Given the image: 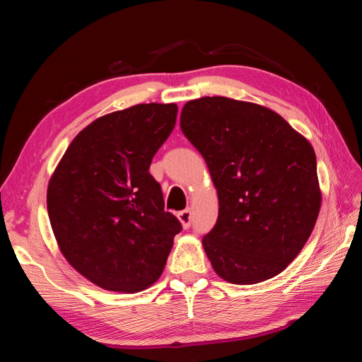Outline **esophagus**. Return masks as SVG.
<instances>
[{
    "mask_svg": "<svg viewBox=\"0 0 362 362\" xmlns=\"http://www.w3.org/2000/svg\"><path fill=\"white\" fill-rule=\"evenodd\" d=\"M178 221L181 222L182 228H189L192 223V210L187 208V210H182L178 213Z\"/></svg>",
    "mask_w": 362,
    "mask_h": 362,
    "instance_id": "esophagus-1",
    "label": "esophagus"
}]
</instances>
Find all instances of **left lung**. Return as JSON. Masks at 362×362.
<instances>
[{
  "label": "left lung",
  "instance_id": "1",
  "mask_svg": "<svg viewBox=\"0 0 362 362\" xmlns=\"http://www.w3.org/2000/svg\"><path fill=\"white\" fill-rule=\"evenodd\" d=\"M180 125L217 190V222L202 238L214 272L238 286L279 275L320 211L311 144L270 108L225 96L189 101Z\"/></svg>",
  "mask_w": 362,
  "mask_h": 362
}]
</instances>
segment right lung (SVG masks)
<instances>
[{
    "instance_id": "add662e5",
    "label": "right lung",
    "mask_w": 362,
    "mask_h": 362,
    "mask_svg": "<svg viewBox=\"0 0 362 362\" xmlns=\"http://www.w3.org/2000/svg\"><path fill=\"white\" fill-rule=\"evenodd\" d=\"M177 113V104L151 103L98 117L75 136L49 180L47 205L59 249L104 290L151 287L181 231L149 173Z\"/></svg>"
}]
</instances>
